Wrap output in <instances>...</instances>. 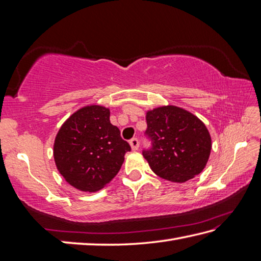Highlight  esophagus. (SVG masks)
Returning <instances> with one entry per match:
<instances>
[{
  "label": "esophagus",
  "mask_w": 261,
  "mask_h": 261,
  "mask_svg": "<svg viewBox=\"0 0 261 261\" xmlns=\"http://www.w3.org/2000/svg\"><path fill=\"white\" fill-rule=\"evenodd\" d=\"M130 146L132 150H138V148H139V140L137 139V138H134V139L130 140Z\"/></svg>",
  "instance_id": "obj_1"
}]
</instances>
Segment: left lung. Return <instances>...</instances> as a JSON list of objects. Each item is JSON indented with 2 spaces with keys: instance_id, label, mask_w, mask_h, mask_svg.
<instances>
[{
  "instance_id": "left-lung-1",
  "label": "left lung",
  "mask_w": 261,
  "mask_h": 261,
  "mask_svg": "<svg viewBox=\"0 0 261 261\" xmlns=\"http://www.w3.org/2000/svg\"><path fill=\"white\" fill-rule=\"evenodd\" d=\"M152 148L143 157L157 176L185 182L201 174L206 166L212 140L203 121L175 105H164L146 113Z\"/></svg>"
}]
</instances>
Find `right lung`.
Segmentation results:
<instances>
[{"mask_svg":"<svg viewBox=\"0 0 261 261\" xmlns=\"http://www.w3.org/2000/svg\"><path fill=\"white\" fill-rule=\"evenodd\" d=\"M129 143L110 122V109L92 104L71 114L60 126L54 142L58 171L70 186L97 192L119 173Z\"/></svg>","mask_w":261,"mask_h":261,"instance_id":"1","label":"right lung"}]
</instances>
